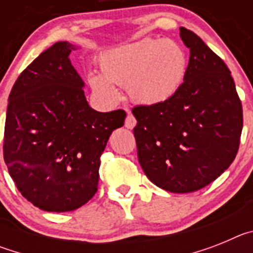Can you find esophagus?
<instances>
[{
	"label": "esophagus",
	"instance_id": "esophagus-1",
	"mask_svg": "<svg viewBox=\"0 0 253 253\" xmlns=\"http://www.w3.org/2000/svg\"><path fill=\"white\" fill-rule=\"evenodd\" d=\"M135 124H137V120H135L133 114L129 113L128 115H126V119H125V126L128 129H133L134 126H135Z\"/></svg>",
	"mask_w": 253,
	"mask_h": 253
}]
</instances>
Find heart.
Wrapping results in <instances>:
<instances>
[{
    "mask_svg": "<svg viewBox=\"0 0 253 253\" xmlns=\"http://www.w3.org/2000/svg\"><path fill=\"white\" fill-rule=\"evenodd\" d=\"M99 67L101 73L88 72L87 82L100 97L116 101L115 84H126L133 101L154 105L177 92L186 75L187 57L173 40L143 39L105 51Z\"/></svg>",
    "mask_w": 253,
    "mask_h": 253,
    "instance_id": "b5f03b06",
    "label": "heart"
}]
</instances>
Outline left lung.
I'll return each mask as SVG.
<instances>
[{"mask_svg": "<svg viewBox=\"0 0 253 253\" xmlns=\"http://www.w3.org/2000/svg\"><path fill=\"white\" fill-rule=\"evenodd\" d=\"M190 48L184 82L175 95L137 105L133 133L147 177L169 193H193L231 166L240 148L242 102L222 58L191 30L180 28Z\"/></svg>", "mask_w": 253, "mask_h": 253, "instance_id": "obj_1", "label": "left lung"}]
</instances>
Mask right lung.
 Masks as SVG:
<instances>
[{
  "instance_id": "right-lung-1",
  "label": "right lung",
  "mask_w": 253,
  "mask_h": 253,
  "mask_svg": "<svg viewBox=\"0 0 253 253\" xmlns=\"http://www.w3.org/2000/svg\"><path fill=\"white\" fill-rule=\"evenodd\" d=\"M58 42L17 77L8 96L3 160L21 195L46 211H71L97 191L100 157L122 109L99 113L88 106L84 81Z\"/></svg>"
}]
</instances>
